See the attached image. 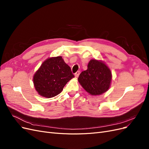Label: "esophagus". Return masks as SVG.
<instances>
[{
  "label": "esophagus",
  "mask_w": 149,
  "mask_h": 149,
  "mask_svg": "<svg viewBox=\"0 0 149 149\" xmlns=\"http://www.w3.org/2000/svg\"><path fill=\"white\" fill-rule=\"evenodd\" d=\"M79 73H80V71H76V73H74V76H75V77H76V78H78V76H79Z\"/></svg>",
  "instance_id": "esophagus-1"
}]
</instances>
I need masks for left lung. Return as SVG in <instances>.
Masks as SVG:
<instances>
[{"instance_id":"1","label":"left lung","mask_w":149,"mask_h":149,"mask_svg":"<svg viewBox=\"0 0 149 149\" xmlns=\"http://www.w3.org/2000/svg\"><path fill=\"white\" fill-rule=\"evenodd\" d=\"M112 74L104 63L96 60L89 62L87 70L81 72L78 81L82 87L91 95H100L109 88Z\"/></svg>"}]
</instances>
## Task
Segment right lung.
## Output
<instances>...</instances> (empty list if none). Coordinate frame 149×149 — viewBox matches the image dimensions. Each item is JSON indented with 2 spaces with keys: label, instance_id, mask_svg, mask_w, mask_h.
I'll return each instance as SVG.
<instances>
[{
  "label": "right lung",
  "instance_id": "add662e5",
  "mask_svg": "<svg viewBox=\"0 0 149 149\" xmlns=\"http://www.w3.org/2000/svg\"><path fill=\"white\" fill-rule=\"evenodd\" d=\"M74 77L61 56L45 61L33 76L35 88L40 95L48 98L60 94L66 84Z\"/></svg>",
  "mask_w": 149,
  "mask_h": 149
}]
</instances>
